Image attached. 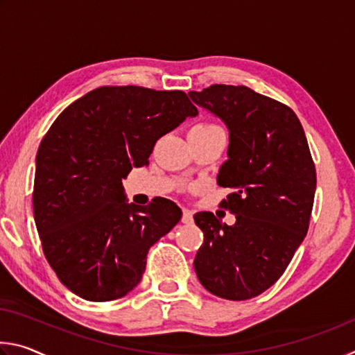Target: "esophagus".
<instances>
[{"mask_svg":"<svg viewBox=\"0 0 355 355\" xmlns=\"http://www.w3.org/2000/svg\"><path fill=\"white\" fill-rule=\"evenodd\" d=\"M182 220H183V224H192V222H194V218H192V211H191V209L183 208Z\"/></svg>","mask_w":355,"mask_h":355,"instance_id":"esophagus-1","label":"esophagus"}]
</instances>
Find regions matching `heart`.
Segmentation results:
<instances>
[{"label": "heart", "mask_w": 355, "mask_h": 355, "mask_svg": "<svg viewBox=\"0 0 355 355\" xmlns=\"http://www.w3.org/2000/svg\"><path fill=\"white\" fill-rule=\"evenodd\" d=\"M197 127H200V128H209V127H216V125H211V123H203V125H197Z\"/></svg>", "instance_id": "obj_1"}]
</instances>
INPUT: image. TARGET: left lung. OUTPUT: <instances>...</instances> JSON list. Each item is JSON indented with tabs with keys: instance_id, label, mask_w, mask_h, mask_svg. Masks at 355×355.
I'll list each match as a JSON object with an SVG mask.
<instances>
[{
	"instance_id": "1",
	"label": "left lung",
	"mask_w": 355,
	"mask_h": 355,
	"mask_svg": "<svg viewBox=\"0 0 355 355\" xmlns=\"http://www.w3.org/2000/svg\"><path fill=\"white\" fill-rule=\"evenodd\" d=\"M189 97L230 131L218 183L233 192L219 207L236 216L227 225L209 211L194 214L203 232L196 274L214 296L255 297L282 277L307 235L316 189L307 137L291 107L245 86L213 84Z\"/></svg>"
}]
</instances>
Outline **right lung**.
Wrapping results in <instances>:
<instances>
[{
    "label": "right lung",
    "instance_id": "1",
    "mask_svg": "<svg viewBox=\"0 0 355 355\" xmlns=\"http://www.w3.org/2000/svg\"><path fill=\"white\" fill-rule=\"evenodd\" d=\"M196 114L183 91L103 86L46 131L35 158L34 220L46 261L76 296L107 302L128 294L148 249L182 219L163 197L127 203L122 180L148 166L156 141Z\"/></svg>",
    "mask_w": 355,
    "mask_h": 355
}]
</instances>
